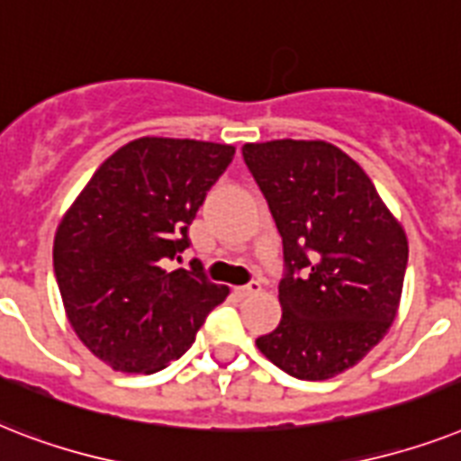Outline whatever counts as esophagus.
Listing matches in <instances>:
<instances>
[{
	"label": "esophagus",
	"instance_id": "34e87169",
	"mask_svg": "<svg viewBox=\"0 0 461 461\" xmlns=\"http://www.w3.org/2000/svg\"><path fill=\"white\" fill-rule=\"evenodd\" d=\"M261 290V283L259 281H252L248 285H240V288H235V294L238 297H249V294H257Z\"/></svg>",
	"mask_w": 461,
	"mask_h": 461
}]
</instances>
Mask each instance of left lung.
I'll return each mask as SVG.
<instances>
[{"label": "left lung", "instance_id": "8db88e82", "mask_svg": "<svg viewBox=\"0 0 461 461\" xmlns=\"http://www.w3.org/2000/svg\"><path fill=\"white\" fill-rule=\"evenodd\" d=\"M242 157L283 240V316L257 348L300 381L333 378L395 319L410 257L402 226L362 167L329 142H257Z\"/></svg>", "mask_w": 461, "mask_h": 461}]
</instances>
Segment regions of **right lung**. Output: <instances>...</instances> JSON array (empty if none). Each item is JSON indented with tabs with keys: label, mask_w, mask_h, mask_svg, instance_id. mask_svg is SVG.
I'll return each instance as SVG.
<instances>
[{
	"label": "right lung",
	"mask_w": 461,
	"mask_h": 461,
	"mask_svg": "<svg viewBox=\"0 0 461 461\" xmlns=\"http://www.w3.org/2000/svg\"><path fill=\"white\" fill-rule=\"evenodd\" d=\"M233 157L230 145L140 138L95 171L59 223L54 276L66 314L112 369L161 371L226 300L200 259L167 267L190 248L187 228Z\"/></svg>",
	"instance_id": "right-lung-1"
}]
</instances>
